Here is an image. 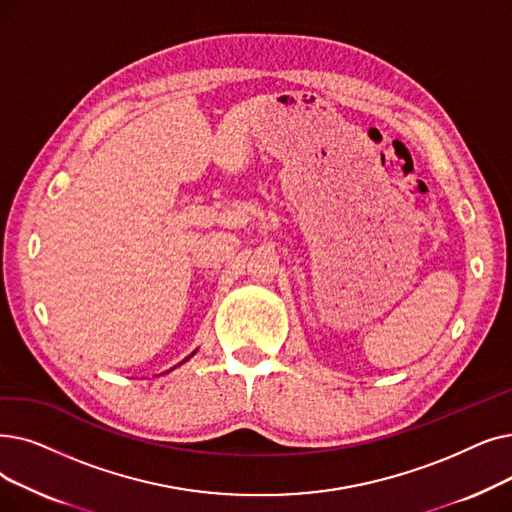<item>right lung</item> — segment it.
Wrapping results in <instances>:
<instances>
[{"instance_id":"1","label":"right lung","mask_w":512,"mask_h":512,"mask_svg":"<svg viewBox=\"0 0 512 512\" xmlns=\"http://www.w3.org/2000/svg\"><path fill=\"white\" fill-rule=\"evenodd\" d=\"M194 353H196V351H194ZM194 353H190V355H194ZM190 355H188V358H186V360H190ZM186 360H184V362H186Z\"/></svg>"}]
</instances>
